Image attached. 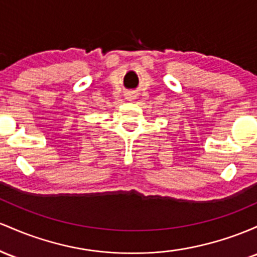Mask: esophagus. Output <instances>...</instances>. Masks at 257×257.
<instances>
[{
    "instance_id": "34e87169",
    "label": "esophagus",
    "mask_w": 257,
    "mask_h": 257,
    "mask_svg": "<svg viewBox=\"0 0 257 257\" xmlns=\"http://www.w3.org/2000/svg\"><path fill=\"white\" fill-rule=\"evenodd\" d=\"M126 98H127L128 100H132V99H135V96H132V94H128V96Z\"/></svg>"
}]
</instances>
